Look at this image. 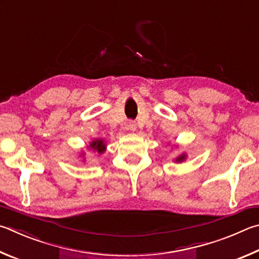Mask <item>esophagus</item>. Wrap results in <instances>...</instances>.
<instances>
[{
	"label": "esophagus",
	"instance_id": "34e87169",
	"mask_svg": "<svg viewBox=\"0 0 259 259\" xmlns=\"http://www.w3.org/2000/svg\"><path fill=\"white\" fill-rule=\"evenodd\" d=\"M128 130H130V131H132V132H134V131L137 130V124H135L134 121H130V124H128Z\"/></svg>",
	"mask_w": 259,
	"mask_h": 259
}]
</instances>
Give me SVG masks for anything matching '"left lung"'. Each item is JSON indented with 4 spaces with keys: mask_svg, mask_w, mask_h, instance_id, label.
<instances>
[{
    "mask_svg": "<svg viewBox=\"0 0 259 259\" xmlns=\"http://www.w3.org/2000/svg\"><path fill=\"white\" fill-rule=\"evenodd\" d=\"M185 158H187V155H185V153H182V155H181V156H179L178 158H176L175 161H178V162H182V161H184V160H185Z\"/></svg>",
    "mask_w": 259,
    "mask_h": 259,
    "instance_id": "obj_1",
    "label": "left lung"
}]
</instances>
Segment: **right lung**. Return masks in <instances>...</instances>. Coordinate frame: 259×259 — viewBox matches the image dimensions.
Here are the masks:
<instances>
[{"mask_svg": "<svg viewBox=\"0 0 259 259\" xmlns=\"http://www.w3.org/2000/svg\"><path fill=\"white\" fill-rule=\"evenodd\" d=\"M90 148L98 153H103L106 151V143L101 139H95L90 143Z\"/></svg>", "mask_w": 259, "mask_h": 259, "instance_id": "obj_1", "label": "right lung"}]
</instances>
